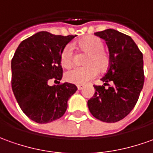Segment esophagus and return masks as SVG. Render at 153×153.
I'll use <instances>...</instances> for the list:
<instances>
[{
	"mask_svg": "<svg viewBox=\"0 0 153 153\" xmlns=\"http://www.w3.org/2000/svg\"><path fill=\"white\" fill-rule=\"evenodd\" d=\"M84 87H85V86H84V85H78V86H77V88H78V90H83V89H84Z\"/></svg>",
	"mask_w": 153,
	"mask_h": 153,
	"instance_id": "1",
	"label": "esophagus"
}]
</instances>
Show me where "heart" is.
Returning a JSON list of instances; mask_svg holds the SVG:
<instances>
[{"label":"heart","instance_id":"b5f03b06","mask_svg":"<svg viewBox=\"0 0 153 153\" xmlns=\"http://www.w3.org/2000/svg\"><path fill=\"white\" fill-rule=\"evenodd\" d=\"M79 50L88 54L85 60V67L74 68L66 73V79L75 85H85L96 77L98 70L106 71L110 65V57L105 51L103 41L94 36L83 37L77 43ZM74 62L71 45L64 47L60 54V63L64 68H70Z\"/></svg>","mask_w":153,"mask_h":153}]
</instances>
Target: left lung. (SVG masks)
Returning a JSON list of instances; mask_svg holds the SVG:
<instances>
[{"label":"left lung","instance_id":"8db88e82","mask_svg":"<svg viewBox=\"0 0 153 153\" xmlns=\"http://www.w3.org/2000/svg\"><path fill=\"white\" fill-rule=\"evenodd\" d=\"M94 35L106 42L110 65L100 79L104 85H94V96L87 104L96 119L116 122L127 116L137 102L144 84L143 56L132 38L124 33L106 29Z\"/></svg>","mask_w":153,"mask_h":153}]
</instances>
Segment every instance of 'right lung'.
Returning a JSON list of instances; mask_svg holds the SVG:
<instances>
[{"label":"right lung","mask_w":153,"mask_h":153,"mask_svg":"<svg viewBox=\"0 0 153 153\" xmlns=\"http://www.w3.org/2000/svg\"><path fill=\"white\" fill-rule=\"evenodd\" d=\"M74 37L39 32L22 42L11 59L13 94L25 115L37 123L62 117L76 92V86L67 82L48 85L50 79L61 80L60 54Z\"/></svg>","instance_id":"obj_1"}]
</instances>
